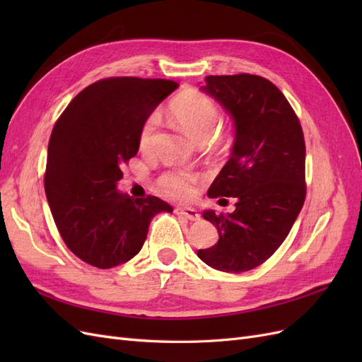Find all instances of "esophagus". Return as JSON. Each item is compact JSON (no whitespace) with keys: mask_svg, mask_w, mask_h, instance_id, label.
<instances>
[{"mask_svg":"<svg viewBox=\"0 0 362 362\" xmlns=\"http://www.w3.org/2000/svg\"><path fill=\"white\" fill-rule=\"evenodd\" d=\"M175 213L187 217L189 221H192V222H196V221H199V218H201V214L192 206H177V208H175Z\"/></svg>","mask_w":362,"mask_h":362,"instance_id":"esophagus-1","label":"esophagus"}]
</instances>
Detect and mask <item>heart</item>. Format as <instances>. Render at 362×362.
Returning <instances> with one entry per match:
<instances>
[{"label":"heart","mask_w":362,"mask_h":362,"mask_svg":"<svg viewBox=\"0 0 362 362\" xmlns=\"http://www.w3.org/2000/svg\"><path fill=\"white\" fill-rule=\"evenodd\" d=\"M170 116L180 128L194 141H205L211 137L218 125V110L216 104L199 92H184L178 95L170 103L169 107ZM157 128V116H149L145 124L141 125L139 133V148L140 151H149L152 146V139ZM194 173L173 169L164 172L158 178V187L163 193H166L170 198L177 199H190L194 194L196 184Z\"/></svg>","instance_id":"obj_1"}]
</instances>
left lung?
Instances as JSON below:
<instances>
[{
  "label": "left lung",
  "mask_w": 362,
  "mask_h": 362,
  "mask_svg": "<svg viewBox=\"0 0 362 362\" xmlns=\"http://www.w3.org/2000/svg\"><path fill=\"white\" fill-rule=\"evenodd\" d=\"M201 90L221 104L234 124L231 156L206 194L234 198L235 210L202 213L217 228L218 242L199 249L198 257L216 270L242 273L275 254L302 210V127L287 98L262 76L210 75Z\"/></svg>",
  "instance_id": "left-lung-1"
}]
</instances>
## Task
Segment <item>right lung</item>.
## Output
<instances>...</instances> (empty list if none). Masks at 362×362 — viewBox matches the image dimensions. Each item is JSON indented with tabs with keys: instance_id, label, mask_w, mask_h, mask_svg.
Returning <instances> with one entry per match:
<instances>
[{
	"instance_id": "right-lung-1",
	"label": "right lung",
	"mask_w": 362,
	"mask_h": 362,
	"mask_svg": "<svg viewBox=\"0 0 362 362\" xmlns=\"http://www.w3.org/2000/svg\"><path fill=\"white\" fill-rule=\"evenodd\" d=\"M178 83L120 76L76 95L51 133L45 193L54 222L72 254L98 269L136 257L149 223L172 206L156 196L119 192L120 166L139 151L141 125Z\"/></svg>"
}]
</instances>
